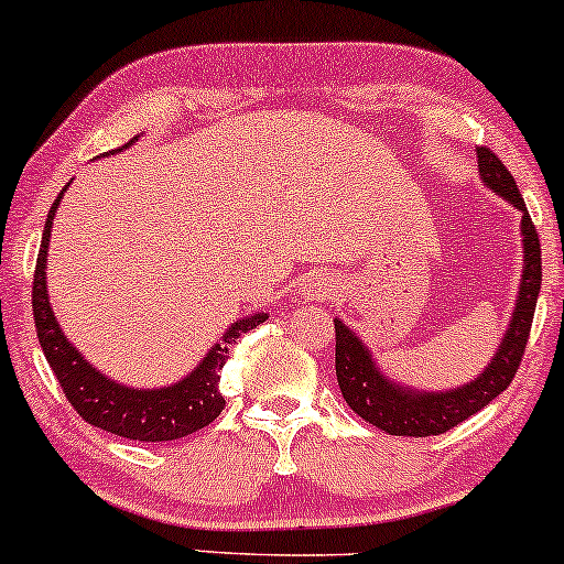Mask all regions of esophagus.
Listing matches in <instances>:
<instances>
[{
    "label": "esophagus",
    "mask_w": 564,
    "mask_h": 564,
    "mask_svg": "<svg viewBox=\"0 0 564 564\" xmlns=\"http://www.w3.org/2000/svg\"><path fill=\"white\" fill-rule=\"evenodd\" d=\"M338 283H335L333 275L327 273H310L302 278V299L304 302H319V299H327L335 294Z\"/></svg>",
    "instance_id": "esophagus-1"
}]
</instances>
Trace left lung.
<instances>
[{
	"label": "left lung",
	"mask_w": 564,
	"mask_h": 564,
	"mask_svg": "<svg viewBox=\"0 0 564 564\" xmlns=\"http://www.w3.org/2000/svg\"><path fill=\"white\" fill-rule=\"evenodd\" d=\"M476 159H479L481 182L520 210V237H523V275H520L516 306H512L500 346L489 365L484 367V372L460 388L416 390L384 375L365 340L340 317L333 319L335 375H338L340 393L365 422L395 434V437H432V434H442L466 422L508 388L518 372L525 344H529L541 291V245L536 226H533L518 184L505 169V163L489 148H479Z\"/></svg>",
	"instance_id": "left-lung-1"
}]
</instances>
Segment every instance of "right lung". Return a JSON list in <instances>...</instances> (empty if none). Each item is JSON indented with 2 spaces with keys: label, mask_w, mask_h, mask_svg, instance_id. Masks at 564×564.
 <instances>
[{
  "label": "right lung",
  "mask_w": 564,
  "mask_h": 564,
  "mask_svg": "<svg viewBox=\"0 0 564 564\" xmlns=\"http://www.w3.org/2000/svg\"><path fill=\"white\" fill-rule=\"evenodd\" d=\"M140 138V134H138ZM132 138L127 145L117 148L113 153H122L132 145ZM69 187V184H67ZM54 199L44 224V237H41L39 260H35L33 275V319L39 344L44 348V356L52 367V372L59 380L64 395L73 403V409L80 413L85 422L98 426V430L117 434V437L138 440V442H169L187 437V434L203 430L224 411V395H220V369L229 359L231 344L237 338L265 323L268 312H252V315L239 317L229 325L224 338L203 356V361L192 369L182 380L163 384V388H130L111 377H106L101 369L90 365L77 348L69 344L67 335L62 333L56 323L52 304H48L46 291V258H48V239H52V226L56 208H59L64 192Z\"/></svg>",
  "instance_id": "right-lung-1"
}]
</instances>
